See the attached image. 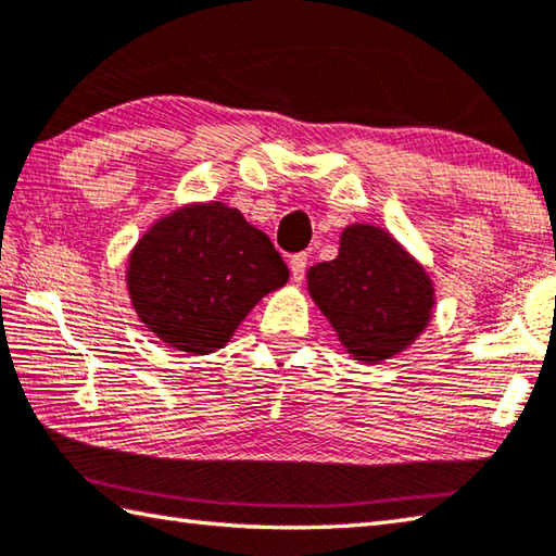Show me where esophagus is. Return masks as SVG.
Wrapping results in <instances>:
<instances>
[{"label":"esophagus","mask_w":556,"mask_h":556,"mask_svg":"<svg viewBox=\"0 0 556 556\" xmlns=\"http://www.w3.org/2000/svg\"><path fill=\"white\" fill-rule=\"evenodd\" d=\"M305 270H307V254H305V251H300V254L290 256V274H292V280L302 282V278H305Z\"/></svg>","instance_id":"34e87169"}]
</instances>
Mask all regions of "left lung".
<instances>
[{
	"label": "left lung",
	"instance_id": "left-lung-1",
	"mask_svg": "<svg viewBox=\"0 0 556 556\" xmlns=\"http://www.w3.org/2000/svg\"><path fill=\"white\" fill-rule=\"evenodd\" d=\"M307 288L355 361L380 363L421 333L435 305L426 270L372 225L343 229L339 256L307 270Z\"/></svg>",
	"mask_w": 556,
	"mask_h": 556
}]
</instances>
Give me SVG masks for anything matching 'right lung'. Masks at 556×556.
I'll return each mask as SVG.
<instances>
[{
    "label": "right lung",
    "instance_id": "obj_1",
    "mask_svg": "<svg viewBox=\"0 0 556 556\" xmlns=\"http://www.w3.org/2000/svg\"><path fill=\"white\" fill-rule=\"evenodd\" d=\"M288 276L270 239L215 201L162 217L128 261L138 317L154 337L191 355L223 349L256 302L286 286Z\"/></svg>",
    "mask_w": 556,
    "mask_h": 556
}]
</instances>
